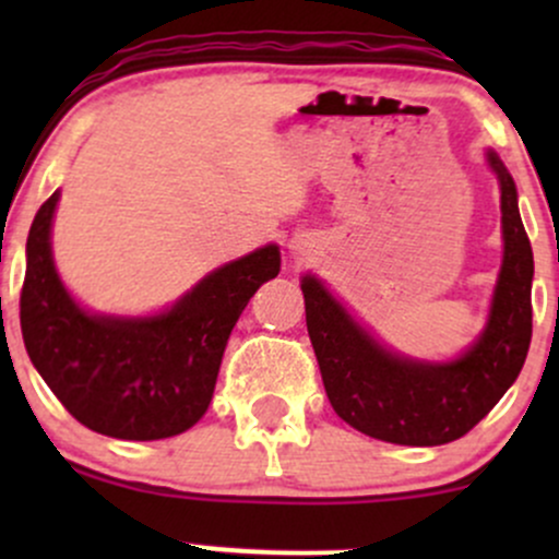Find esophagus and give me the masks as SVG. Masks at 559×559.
<instances>
[{"instance_id": "1", "label": "esophagus", "mask_w": 559, "mask_h": 559, "mask_svg": "<svg viewBox=\"0 0 559 559\" xmlns=\"http://www.w3.org/2000/svg\"><path fill=\"white\" fill-rule=\"evenodd\" d=\"M294 249H299V247H294Z\"/></svg>"}]
</instances>
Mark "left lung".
<instances>
[{
    "label": "left lung",
    "instance_id": "8db88e82",
    "mask_svg": "<svg viewBox=\"0 0 559 559\" xmlns=\"http://www.w3.org/2000/svg\"><path fill=\"white\" fill-rule=\"evenodd\" d=\"M502 189L504 258L489 323L452 362H420L386 349L352 320L316 275L301 278L307 333L331 407L373 439L439 447L460 439L491 413L521 373L531 344L534 252L518 213L515 181L493 152Z\"/></svg>",
    "mask_w": 559,
    "mask_h": 559
}]
</instances>
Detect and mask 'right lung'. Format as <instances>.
Returning a JSON list of instances; mask_svg holds the SVG:
<instances>
[{
	"mask_svg": "<svg viewBox=\"0 0 559 559\" xmlns=\"http://www.w3.org/2000/svg\"><path fill=\"white\" fill-rule=\"evenodd\" d=\"M60 191L38 207L25 243L21 329L31 362L62 407L96 433L155 441L207 413L236 320L278 275L275 243L217 267L152 318L92 316L62 286L52 260Z\"/></svg>",
	"mask_w": 559,
	"mask_h": 559,
	"instance_id": "add662e5",
	"label": "right lung"
}]
</instances>
